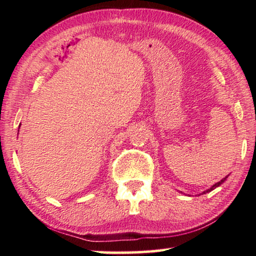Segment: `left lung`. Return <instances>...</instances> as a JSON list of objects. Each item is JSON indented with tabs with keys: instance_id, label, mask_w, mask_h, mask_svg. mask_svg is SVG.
I'll return each mask as SVG.
<instances>
[{
	"instance_id": "8db88e82",
	"label": "left lung",
	"mask_w": 256,
	"mask_h": 256,
	"mask_svg": "<svg viewBox=\"0 0 256 256\" xmlns=\"http://www.w3.org/2000/svg\"><path fill=\"white\" fill-rule=\"evenodd\" d=\"M227 177L228 176H226V177H224V180H220V182H218V183H216V184H214V185H212L211 186V188H208L206 190H204V192H203L202 194H206V193H209V192H211V190H214V188H218V186H220V185H222V183H224V180H227Z\"/></svg>"
}]
</instances>
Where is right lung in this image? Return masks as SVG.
I'll use <instances>...</instances> for the list:
<instances>
[{"instance_id":"right-lung-1","label":"right lung","mask_w":256,"mask_h":256,"mask_svg":"<svg viewBox=\"0 0 256 256\" xmlns=\"http://www.w3.org/2000/svg\"><path fill=\"white\" fill-rule=\"evenodd\" d=\"M18 133H19V131H18Z\"/></svg>"}]
</instances>
